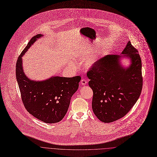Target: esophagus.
Here are the masks:
<instances>
[{
	"label": "esophagus",
	"instance_id": "34e87169",
	"mask_svg": "<svg viewBox=\"0 0 157 157\" xmlns=\"http://www.w3.org/2000/svg\"><path fill=\"white\" fill-rule=\"evenodd\" d=\"M80 83L82 85H85L86 83H87V81L85 80V79H82L81 82H80Z\"/></svg>",
	"mask_w": 157,
	"mask_h": 157
}]
</instances>
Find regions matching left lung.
Returning a JSON list of instances; mask_svg holds the SVG:
<instances>
[{"instance_id":"obj_1","label":"left lung","mask_w":157,"mask_h":157,"mask_svg":"<svg viewBox=\"0 0 157 157\" xmlns=\"http://www.w3.org/2000/svg\"><path fill=\"white\" fill-rule=\"evenodd\" d=\"M122 55H107L87 72L89 86L93 91L92 109L103 122H111L124 117L139 99L142 89V61L138 51L129 41ZM122 57L131 59L123 68Z\"/></svg>"}]
</instances>
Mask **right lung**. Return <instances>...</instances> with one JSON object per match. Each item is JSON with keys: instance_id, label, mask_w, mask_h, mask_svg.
Instances as JSON below:
<instances>
[{"instance_id": "obj_1", "label": "right lung", "mask_w": 157, "mask_h": 157, "mask_svg": "<svg viewBox=\"0 0 157 157\" xmlns=\"http://www.w3.org/2000/svg\"><path fill=\"white\" fill-rule=\"evenodd\" d=\"M38 34L30 40L19 56L16 64V77L23 103L28 111L46 123L60 121L67 112L71 97L78 88L81 77L54 76L43 81L31 80L23 69L22 57L40 38Z\"/></svg>"}]
</instances>
